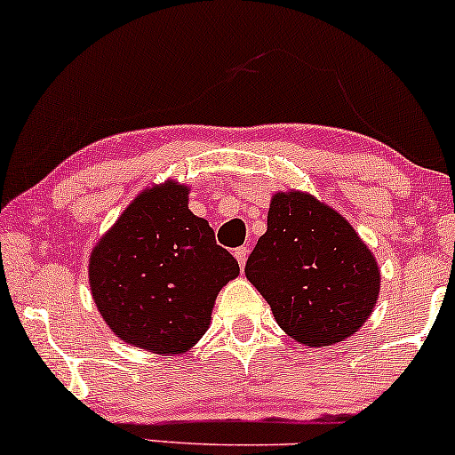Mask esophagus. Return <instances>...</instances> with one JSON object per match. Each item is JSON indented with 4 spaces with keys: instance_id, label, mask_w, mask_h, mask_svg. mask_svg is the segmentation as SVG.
I'll use <instances>...</instances> for the list:
<instances>
[{
    "instance_id": "esophagus-1",
    "label": "esophagus",
    "mask_w": 455,
    "mask_h": 455,
    "mask_svg": "<svg viewBox=\"0 0 455 455\" xmlns=\"http://www.w3.org/2000/svg\"><path fill=\"white\" fill-rule=\"evenodd\" d=\"M234 257H235V261H238L240 267H244L246 259H249V249H246V246H238V249L234 251Z\"/></svg>"
}]
</instances>
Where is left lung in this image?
Returning <instances> with one entry per match:
<instances>
[{
  "mask_svg": "<svg viewBox=\"0 0 455 455\" xmlns=\"http://www.w3.org/2000/svg\"><path fill=\"white\" fill-rule=\"evenodd\" d=\"M244 274L278 326L314 349L355 334L380 292V269L368 244L339 211L300 190L271 196L267 232Z\"/></svg>",
  "mask_w": 455,
  "mask_h": 455,
  "instance_id": "8db88e82",
  "label": "left lung"
}]
</instances>
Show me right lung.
<instances>
[{"label": "right lung", "instance_id": "obj_1", "mask_svg": "<svg viewBox=\"0 0 455 455\" xmlns=\"http://www.w3.org/2000/svg\"><path fill=\"white\" fill-rule=\"evenodd\" d=\"M190 186L167 180L141 190L90 255L100 315L123 343L181 355L211 326L215 299L238 261L188 206Z\"/></svg>", "mask_w": 455, "mask_h": 455}]
</instances>
